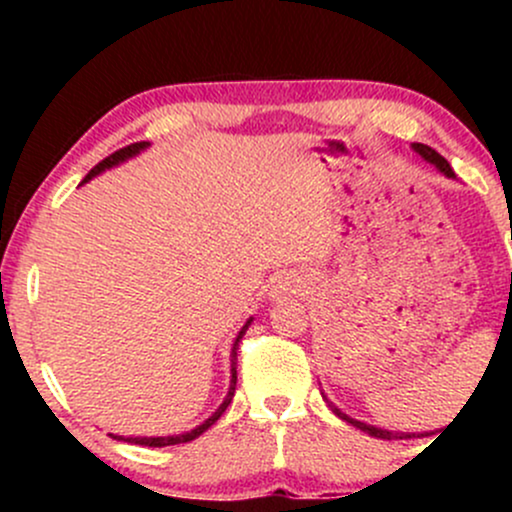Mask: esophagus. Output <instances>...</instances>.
Wrapping results in <instances>:
<instances>
[{"instance_id":"esophagus-1","label":"esophagus","mask_w":512,"mask_h":512,"mask_svg":"<svg viewBox=\"0 0 512 512\" xmlns=\"http://www.w3.org/2000/svg\"><path fill=\"white\" fill-rule=\"evenodd\" d=\"M293 289V284H291V281L289 279H281L279 281V284H276L274 286V296H286V293H289ZM291 293H296V291H291Z\"/></svg>"}]
</instances>
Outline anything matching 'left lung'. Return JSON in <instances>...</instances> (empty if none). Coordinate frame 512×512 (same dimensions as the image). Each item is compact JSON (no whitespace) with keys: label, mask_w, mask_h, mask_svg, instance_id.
<instances>
[{"label":"left lung","mask_w":512,"mask_h":512,"mask_svg":"<svg viewBox=\"0 0 512 512\" xmlns=\"http://www.w3.org/2000/svg\"><path fill=\"white\" fill-rule=\"evenodd\" d=\"M411 149L416 151V154H419L421 158H426L428 163H433V166H436L440 173H445L448 175V178H455V173H452V168H450V163L445 161L443 156L438 154L436 149H431V146H426V144H411ZM325 397V395H322ZM327 399V397H325ZM332 407V411L334 414L339 416V419H344L346 424H351V426H356V428H361V431H366L368 436H373V438H383V440H402V438H411V436H416V433H399V431H385V428H378V426H370V424H363V421H356V419H351V416H346L344 411H339L337 407H334L332 402H327Z\"/></svg>","instance_id":"obj_1"}]
</instances>
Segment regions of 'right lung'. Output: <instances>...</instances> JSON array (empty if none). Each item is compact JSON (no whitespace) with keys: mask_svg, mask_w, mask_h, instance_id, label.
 Here are the masks:
<instances>
[{"mask_svg":"<svg viewBox=\"0 0 512 512\" xmlns=\"http://www.w3.org/2000/svg\"><path fill=\"white\" fill-rule=\"evenodd\" d=\"M146 146H149V142H137V144H129V146H125V149H120V151H115V154H110L108 158H103L101 163H98L96 168L91 170V173L86 175L84 178V182H88L93 178V175H98V173H103L105 168H113V166H117V163H122V161H127V158H132V156H137L139 151H144ZM250 322H252V317L248 322H245L243 325V330L238 332V337H236V342H233V351H231V387H228V395H226V399H223V404L219 409L214 411V414L209 416L207 421H204V424H199L197 428H192V431H187V433H180V436H161V438H125V436H113V438H117V440H127V443H134V445H149V448H166V445H180V443H190V440H195L197 436H202L204 431H207L209 426H214L216 421H219V416L223 414V411H226V407L228 404H231V399H233V392H236V380H238V375H236V351H238V344H240V339H243V334H245V330H248L250 327Z\"/></svg>","mask_w":512,"mask_h":512,"instance_id":"1","label":"right lung"}]
</instances>
